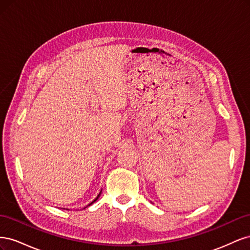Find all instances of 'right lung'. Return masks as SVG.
<instances>
[{"instance_id": "obj_1", "label": "right lung", "mask_w": 250, "mask_h": 250, "mask_svg": "<svg viewBox=\"0 0 250 250\" xmlns=\"http://www.w3.org/2000/svg\"><path fill=\"white\" fill-rule=\"evenodd\" d=\"M100 195H101V192H100V193H99V194H98V196H97V197H96V198H95V199H94V200H93V201H92V202H90V203H89V204H88V206H87V207H89V206H90V204H93V203H94V202H95V201H97V199H98V198H99V197H100Z\"/></svg>"}]
</instances>
